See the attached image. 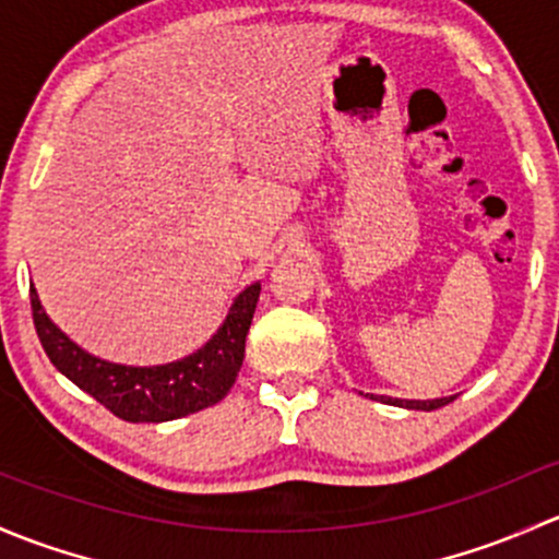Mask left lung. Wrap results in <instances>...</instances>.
I'll return each mask as SVG.
<instances>
[{
    "instance_id": "obj_1",
    "label": "left lung",
    "mask_w": 559,
    "mask_h": 559,
    "mask_svg": "<svg viewBox=\"0 0 559 559\" xmlns=\"http://www.w3.org/2000/svg\"><path fill=\"white\" fill-rule=\"evenodd\" d=\"M452 401H454V395H450V399H436V401H399V399H384V395H382V404L419 408V412H433V408H441V406L452 404Z\"/></svg>"
}]
</instances>
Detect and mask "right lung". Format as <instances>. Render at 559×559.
<instances>
[{"label": "right lung", "mask_w": 559, "mask_h": 559, "mask_svg": "<svg viewBox=\"0 0 559 559\" xmlns=\"http://www.w3.org/2000/svg\"><path fill=\"white\" fill-rule=\"evenodd\" d=\"M258 296V282L239 293L221 331L199 353L177 364L131 368L94 358L69 342L45 314L34 285L28 287L34 328L50 364L126 423H166L226 399L245 360V338L255 314Z\"/></svg>", "instance_id": "right-lung-1"}]
</instances>
